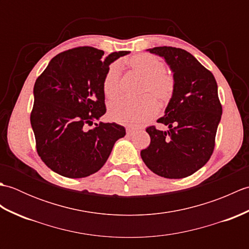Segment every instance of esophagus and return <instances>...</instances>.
Here are the masks:
<instances>
[{"instance_id":"34e87169","label":"esophagus","mask_w":249,"mask_h":249,"mask_svg":"<svg viewBox=\"0 0 249 249\" xmlns=\"http://www.w3.org/2000/svg\"><path fill=\"white\" fill-rule=\"evenodd\" d=\"M126 133H127L128 136H130V135H133L135 133V129L131 128V127H127V128H126Z\"/></svg>"}]
</instances>
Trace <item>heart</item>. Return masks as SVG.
<instances>
[{
    "instance_id": "obj_1",
    "label": "heart",
    "mask_w": 249,
    "mask_h": 249,
    "mask_svg": "<svg viewBox=\"0 0 249 249\" xmlns=\"http://www.w3.org/2000/svg\"><path fill=\"white\" fill-rule=\"evenodd\" d=\"M127 65L137 75L143 78L138 100L118 99L110 103L108 116L111 121L122 125L139 127L150 122L156 115L158 103L167 104L173 96L176 80L170 72L165 70L163 62L153 54L140 53L131 56ZM121 72L118 64H112L106 72L103 89L106 97L112 99L120 93ZM153 97L151 98L149 95Z\"/></svg>"
}]
</instances>
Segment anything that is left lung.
Instances as JSON below:
<instances>
[{
    "label": "left lung",
    "instance_id": "obj_1",
    "mask_svg": "<svg viewBox=\"0 0 249 249\" xmlns=\"http://www.w3.org/2000/svg\"><path fill=\"white\" fill-rule=\"evenodd\" d=\"M160 55L173 72L176 89L158 123L146 128L151 143L141 158L151 171L167 178H183L198 171L213 154L223 113L213 73L186 50L174 47L147 49Z\"/></svg>",
    "mask_w": 249,
    "mask_h": 249
}]
</instances>
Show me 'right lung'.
Segmentation results:
<instances>
[{
    "mask_svg": "<svg viewBox=\"0 0 249 249\" xmlns=\"http://www.w3.org/2000/svg\"><path fill=\"white\" fill-rule=\"evenodd\" d=\"M129 51L78 47L55 55L34 86L31 112L36 150L47 167L71 178L97 172L126 130L116 123L95 124L106 113L103 82L111 63Z\"/></svg>",
    "mask_w": 249,
    "mask_h": 249,
    "instance_id": "obj_1",
    "label": "right lung"
}]
</instances>
